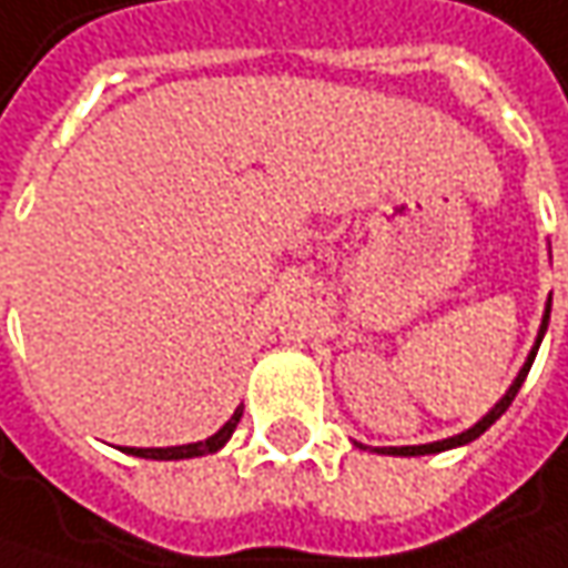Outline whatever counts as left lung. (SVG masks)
Here are the masks:
<instances>
[{
    "label": "left lung",
    "mask_w": 568,
    "mask_h": 568,
    "mask_svg": "<svg viewBox=\"0 0 568 568\" xmlns=\"http://www.w3.org/2000/svg\"><path fill=\"white\" fill-rule=\"evenodd\" d=\"M547 322H550V303H547V313H544V322H540V332H537V341H535V351L528 354V363L521 366V373L515 376L513 388L503 395V402L493 407L490 414L484 417V420H477V424L470 426V429H465V433H458V436H452V439H443V443H426V446H388V448H376V452H385V455H429V452H446V448H455V446H465V443H470V439H477L484 429H490L503 414H506V407L515 402V395H518V388H521V382H525V376H528V369H531V363H535L537 357V347H540V341H544V332H547Z\"/></svg>",
    "instance_id": "obj_1"
}]
</instances>
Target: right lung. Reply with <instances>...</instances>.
<instances>
[{"mask_svg": "<svg viewBox=\"0 0 568 568\" xmlns=\"http://www.w3.org/2000/svg\"><path fill=\"white\" fill-rule=\"evenodd\" d=\"M240 417H243V407H236L227 424L221 426L214 436H207L205 443H189V446H170V448H122V452L139 455V458H154V462H173V458H195V455H207V452H217V448L227 443L230 433H233L236 424H240Z\"/></svg>", "mask_w": 568, "mask_h": 568, "instance_id": "obj_1", "label": "right lung"}]
</instances>
